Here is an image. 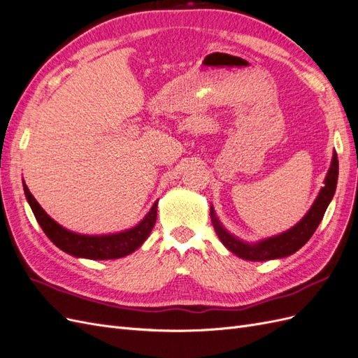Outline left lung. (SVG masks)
Listing matches in <instances>:
<instances>
[{
    "instance_id": "left-lung-1",
    "label": "left lung",
    "mask_w": 358,
    "mask_h": 358,
    "mask_svg": "<svg viewBox=\"0 0 358 358\" xmlns=\"http://www.w3.org/2000/svg\"><path fill=\"white\" fill-rule=\"evenodd\" d=\"M338 176H339V160H338L336 152H334L331 165L329 168V172L324 180V187L320 190L314 205L310 206V210L306 213V215L296 226H293L290 230H287V232L268 238V239H263L260 242H256V244H247V242L235 238L234 235H230L222 226V223L218 222V218L211 205L210 215H211V222L218 239L223 242V245L229 251H232L234 255H236L238 257L244 260L264 262V260L281 259V257L293 255V252H296L299 248H302L309 241V238L314 235L320 222L322 220V217H324L327 206L333 199V194L336 192Z\"/></svg>"
}]
</instances>
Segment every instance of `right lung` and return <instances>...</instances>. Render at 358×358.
I'll list each match as a JSON object with an SVG mask.
<instances>
[{
    "mask_svg": "<svg viewBox=\"0 0 358 358\" xmlns=\"http://www.w3.org/2000/svg\"><path fill=\"white\" fill-rule=\"evenodd\" d=\"M22 184H24L27 201L34 215H36L40 227L43 229V232L48 235V238L57 248H61L62 251L74 257H83L90 260H111L128 256L143 245V242L148 238L156 223L157 201L153 203L152 210L148 211V214L140 223L132 229L123 230V232L95 236L70 232V230L57 224L52 217L45 214L40 203L31 194L25 181H22Z\"/></svg>",
    "mask_w": 358,
    "mask_h": 358,
    "instance_id": "right-lung-1",
    "label": "right lung"
}]
</instances>
